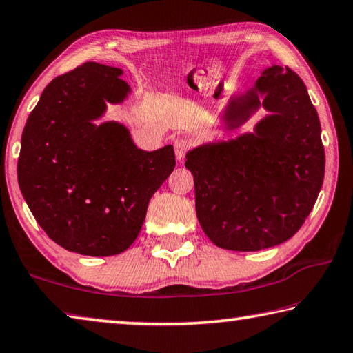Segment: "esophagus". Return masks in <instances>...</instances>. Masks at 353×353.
Returning a JSON list of instances; mask_svg holds the SVG:
<instances>
[{"mask_svg":"<svg viewBox=\"0 0 353 353\" xmlns=\"http://www.w3.org/2000/svg\"><path fill=\"white\" fill-rule=\"evenodd\" d=\"M190 147H192V141L189 138H176L175 142H173V148H175V154H176V159H183L184 154H186Z\"/></svg>","mask_w":353,"mask_h":353,"instance_id":"34e87169","label":"esophagus"}]
</instances>
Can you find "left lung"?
I'll list each match as a JSON object with an SVG mask.
<instances>
[{
  "instance_id": "8db88e82",
  "label": "left lung",
  "mask_w": 353,
  "mask_h": 353,
  "mask_svg": "<svg viewBox=\"0 0 353 353\" xmlns=\"http://www.w3.org/2000/svg\"><path fill=\"white\" fill-rule=\"evenodd\" d=\"M268 111L254 133L214 142L186 154L195 184L196 217L223 250L261 251L292 239L323 188L325 154L316 108L288 66L273 65L256 85L232 97L228 128Z\"/></svg>"
}]
</instances>
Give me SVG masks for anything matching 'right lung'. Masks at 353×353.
<instances>
[{"label": "right lung", "mask_w": 353, "mask_h": 353, "mask_svg": "<svg viewBox=\"0 0 353 353\" xmlns=\"http://www.w3.org/2000/svg\"><path fill=\"white\" fill-rule=\"evenodd\" d=\"M119 68L86 61L55 77L21 136L18 184L48 237L82 256L130 248L152 195L175 167L172 145L144 152L117 122L96 125L130 86Z\"/></svg>", "instance_id": "add662e5"}]
</instances>
